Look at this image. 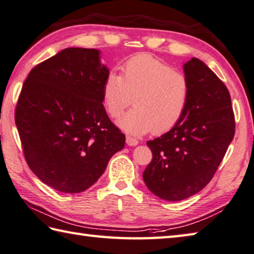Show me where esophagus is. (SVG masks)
I'll return each mask as SVG.
<instances>
[{"label": "esophagus", "mask_w": 254, "mask_h": 254, "mask_svg": "<svg viewBox=\"0 0 254 254\" xmlns=\"http://www.w3.org/2000/svg\"><path fill=\"white\" fill-rule=\"evenodd\" d=\"M126 143H127L128 146H136V145H138V140L132 138V137H130V136H127L126 137Z\"/></svg>", "instance_id": "1"}]
</instances>
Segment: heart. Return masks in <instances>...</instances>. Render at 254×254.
<instances>
[{"label": "heart", "instance_id": "obj_1", "mask_svg": "<svg viewBox=\"0 0 254 254\" xmlns=\"http://www.w3.org/2000/svg\"><path fill=\"white\" fill-rule=\"evenodd\" d=\"M120 70L122 74L110 72L102 84V101L110 117H120L134 98L135 108L118 122L123 130L140 136L172 129L189 104L188 77L148 55L131 58Z\"/></svg>", "mask_w": 254, "mask_h": 254}]
</instances>
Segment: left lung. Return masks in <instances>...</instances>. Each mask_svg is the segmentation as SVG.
Masks as SVG:
<instances>
[{
	"instance_id": "1",
	"label": "left lung",
	"mask_w": 254,
	"mask_h": 254,
	"mask_svg": "<svg viewBox=\"0 0 254 254\" xmlns=\"http://www.w3.org/2000/svg\"><path fill=\"white\" fill-rule=\"evenodd\" d=\"M183 68L190 82L188 107L170 131L147 141L153 159L143 173L150 192L166 201H182L205 188L235 132L225 84L196 58Z\"/></svg>"
}]
</instances>
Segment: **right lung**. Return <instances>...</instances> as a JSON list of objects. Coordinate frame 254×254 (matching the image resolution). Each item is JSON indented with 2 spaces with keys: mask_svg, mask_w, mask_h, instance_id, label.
<instances>
[{
  "mask_svg": "<svg viewBox=\"0 0 254 254\" xmlns=\"http://www.w3.org/2000/svg\"><path fill=\"white\" fill-rule=\"evenodd\" d=\"M108 74L99 50L66 48L35 65L22 87L15 124L25 161L59 192L90 188L125 147L102 105Z\"/></svg>",
  "mask_w": 254,
  "mask_h": 254,
  "instance_id": "1",
  "label": "right lung"
}]
</instances>
